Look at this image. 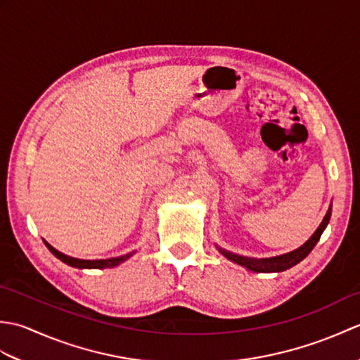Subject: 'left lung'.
Here are the masks:
<instances>
[{
  "label": "left lung",
  "instance_id": "left-lung-1",
  "mask_svg": "<svg viewBox=\"0 0 360 360\" xmlns=\"http://www.w3.org/2000/svg\"><path fill=\"white\" fill-rule=\"evenodd\" d=\"M331 207H333V205H330V209H328L326 215L322 221V224L319 226V229L314 232V235H312L311 238L303 244V246H300L292 252H289V254L280 255V257H272V258H249V257H241V255L232 254V252H227V250H223V249H219V252L226 258L231 259V262L248 267L249 271H254V272H281V271H286V269H289V267H292L297 263H300L302 259L307 257L312 249H314L317 241L320 240V236H322V233L325 231V227L328 226V223H330Z\"/></svg>",
  "mask_w": 360,
  "mask_h": 360
}]
</instances>
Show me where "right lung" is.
Returning <instances> with one entry per match:
<instances>
[{
    "mask_svg": "<svg viewBox=\"0 0 360 360\" xmlns=\"http://www.w3.org/2000/svg\"><path fill=\"white\" fill-rule=\"evenodd\" d=\"M46 248H48L53 255H56L58 259H62L63 263L70 264V266H74V267H80V269H103V267H114L120 264L122 262H125V259H128L129 257L133 255V252H129V254H125V255H120V257H116V258H106V259H80V258H74V257H70V255H65L62 254V252H58L56 248H52L49 243H46Z\"/></svg>",
    "mask_w": 360,
    "mask_h": 360,
    "instance_id": "add662e5",
    "label": "right lung"
}]
</instances>
